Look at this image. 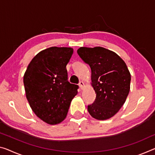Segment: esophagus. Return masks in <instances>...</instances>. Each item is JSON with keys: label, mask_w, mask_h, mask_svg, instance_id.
Returning <instances> with one entry per match:
<instances>
[{"label": "esophagus", "mask_w": 155, "mask_h": 155, "mask_svg": "<svg viewBox=\"0 0 155 155\" xmlns=\"http://www.w3.org/2000/svg\"><path fill=\"white\" fill-rule=\"evenodd\" d=\"M79 87H80V88L81 89H84V82H82V81H81V82H80V83H79Z\"/></svg>", "instance_id": "obj_1"}]
</instances>
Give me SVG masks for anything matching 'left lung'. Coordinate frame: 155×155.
<instances>
[{
    "instance_id": "8db88e82",
    "label": "left lung",
    "mask_w": 155,
    "mask_h": 155,
    "mask_svg": "<svg viewBox=\"0 0 155 155\" xmlns=\"http://www.w3.org/2000/svg\"><path fill=\"white\" fill-rule=\"evenodd\" d=\"M77 53L91 70V84L96 94L88 111L97 120H107L118 112L128 96L131 75L125 61L102 47H81Z\"/></svg>"
}]
</instances>
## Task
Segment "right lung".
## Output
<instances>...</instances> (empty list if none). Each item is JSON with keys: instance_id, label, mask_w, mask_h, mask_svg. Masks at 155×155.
I'll use <instances>...</instances> for the list:
<instances>
[{"instance_id": "right-lung-1", "label": "right lung", "mask_w": 155, "mask_h": 155, "mask_svg": "<svg viewBox=\"0 0 155 155\" xmlns=\"http://www.w3.org/2000/svg\"><path fill=\"white\" fill-rule=\"evenodd\" d=\"M73 49L51 47L32 59L23 76L26 97L37 117L50 125L63 121L78 85L68 81L66 65Z\"/></svg>"}]
</instances>
